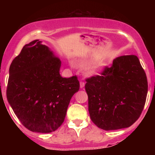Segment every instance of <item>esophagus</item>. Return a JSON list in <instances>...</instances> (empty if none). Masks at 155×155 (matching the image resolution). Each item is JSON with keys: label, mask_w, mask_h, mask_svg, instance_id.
<instances>
[{"label": "esophagus", "mask_w": 155, "mask_h": 155, "mask_svg": "<svg viewBox=\"0 0 155 155\" xmlns=\"http://www.w3.org/2000/svg\"><path fill=\"white\" fill-rule=\"evenodd\" d=\"M84 85L85 83L84 82V81H81V82H80V88H83L84 87Z\"/></svg>", "instance_id": "1"}]
</instances>
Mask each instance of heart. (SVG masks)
<instances>
[{
  "label": "heart",
  "mask_w": 155,
  "mask_h": 155,
  "mask_svg": "<svg viewBox=\"0 0 155 155\" xmlns=\"http://www.w3.org/2000/svg\"><path fill=\"white\" fill-rule=\"evenodd\" d=\"M96 62V60L95 59H87V60H81L78 63V65L80 67H87L89 65H92V64L95 63ZM103 68H104V64H98V65H95V66L91 68L90 69L87 71L86 74L88 76H93L98 75L102 71Z\"/></svg>",
  "instance_id": "1"
}]
</instances>
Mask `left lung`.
I'll list each match as a JSON object with an SVG mask.
<instances>
[{"instance_id":"1","label":"left lung","mask_w":155,"mask_h":155,"mask_svg":"<svg viewBox=\"0 0 155 155\" xmlns=\"http://www.w3.org/2000/svg\"><path fill=\"white\" fill-rule=\"evenodd\" d=\"M86 81L90 119L99 128H126L139 118L147 99L148 82L136 55L118 57L101 76H92Z\"/></svg>"}]
</instances>
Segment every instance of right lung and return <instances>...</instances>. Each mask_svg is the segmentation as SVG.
<instances>
[{"label":"right lung","mask_w":155,"mask_h":155,"mask_svg":"<svg viewBox=\"0 0 155 155\" xmlns=\"http://www.w3.org/2000/svg\"><path fill=\"white\" fill-rule=\"evenodd\" d=\"M60 66L59 58L39 40L25 45L11 64L7 100L31 131L56 130L64 122L72 96L79 91L77 77H62Z\"/></svg>","instance_id":"add662e5"}]
</instances>
